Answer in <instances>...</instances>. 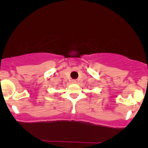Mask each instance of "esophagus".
I'll return each instance as SVG.
<instances>
[{"instance_id": "34e87169", "label": "esophagus", "mask_w": 148, "mask_h": 148, "mask_svg": "<svg viewBox=\"0 0 148 148\" xmlns=\"http://www.w3.org/2000/svg\"><path fill=\"white\" fill-rule=\"evenodd\" d=\"M77 82H76V81L75 80H73V83H76Z\"/></svg>"}]
</instances>
